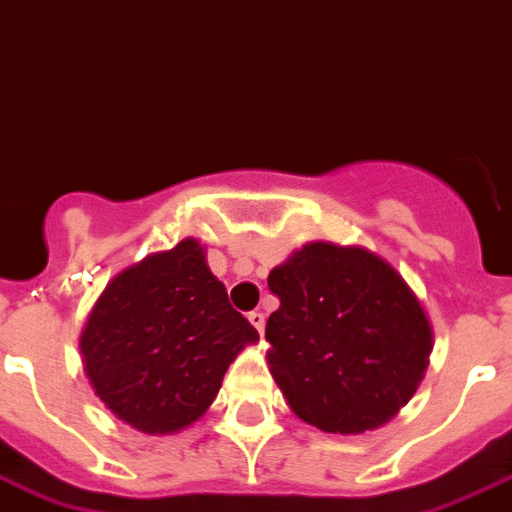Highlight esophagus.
I'll return each mask as SVG.
<instances>
[{"label":"esophagus","instance_id":"obj_1","mask_svg":"<svg viewBox=\"0 0 512 512\" xmlns=\"http://www.w3.org/2000/svg\"><path fill=\"white\" fill-rule=\"evenodd\" d=\"M249 323H252V328H255L257 333H263V328H266V314L249 312Z\"/></svg>","mask_w":512,"mask_h":512}]
</instances>
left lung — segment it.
Wrapping results in <instances>:
<instances>
[{
  "instance_id": "8db88e82",
  "label": "left lung",
  "mask_w": 512,
  "mask_h": 512,
  "mask_svg": "<svg viewBox=\"0 0 512 512\" xmlns=\"http://www.w3.org/2000/svg\"><path fill=\"white\" fill-rule=\"evenodd\" d=\"M268 369L298 418L328 434L385 426L418 391L434 347L429 314L366 246L309 241L268 274Z\"/></svg>"
}]
</instances>
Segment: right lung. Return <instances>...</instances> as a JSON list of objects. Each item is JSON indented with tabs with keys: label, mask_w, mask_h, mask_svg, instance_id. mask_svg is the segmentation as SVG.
I'll list each match as a JSON object with an SVG mask.
<instances>
[{
	"label": "right lung",
	"mask_w": 512,
	"mask_h": 512,
	"mask_svg": "<svg viewBox=\"0 0 512 512\" xmlns=\"http://www.w3.org/2000/svg\"><path fill=\"white\" fill-rule=\"evenodd\" d=\"M260 336L227 304L198 238L124 268L86 317L83 372L121 423L162 437L187 429L217 399L227 366Z\"/></svg>",
	"instance_id": "add662e5"
}]
</instances>
